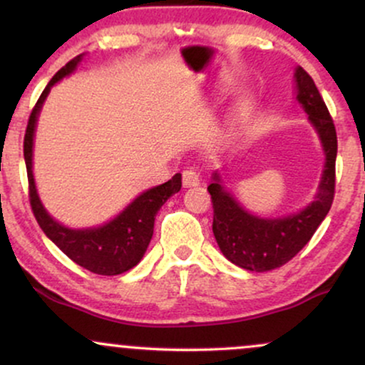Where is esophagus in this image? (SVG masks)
I'll return each instance as SVG.
<instances>
[{
    "label": "esophagus",
    "instance_id": "obj_1",
    "mask_svg": "<svg viewBox=\"0 0 365 365\" xmlns=\"http://www.w3.org/2000/svg\"><path fill=\"white\" fill-rule=\"evenodd\" d=\"M183 185L185 187H197L200 183V173L195 168H187L183 171Z\"/></svg>",
    "mask_w": 365,
    "mask_h": 365
}]
</instances>
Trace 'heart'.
Returning a JSON list of instances; mask_svg holds the SVG:
<instances>
[{"label": "heart", "mask_w": 365, "mask_h": 365, "mask_svg": "<svg viewBox=\"0 0 365 365\" xmlns=\"http://www.w3.org/2000/svg\"><path fill=\"white\" fill-rule=\"evenodd\" d=\"M245 116V108H240V110H238V118H244Z\"/></svg>", "instance_id": "heart-1"}]
</instances>
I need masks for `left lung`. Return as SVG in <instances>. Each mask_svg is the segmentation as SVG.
Masks as SVG:
<instances>
[{
  "instance_id": "1",
  "label": "left lung",
  "mask_w": 365,
  "mask_h": 365,
  "mask_svg": "<svg viewBox=\"0 0 365 365\" xmlns=\"http://www.w3.org/2000/svg\"><path fill=\"white\" fill-rule=\"evenodd\" d=\"M297 99L319 135L326 154V165L314 200L302 211L283 217H259L247 212L221 185L220 175H212L211 194L212 233L228 261L247 271L264 273L292 261L316 233L329 212L334 197V165H336V130L328 108L322 101L312 77L302 66L295 70Z\"/></svg>"
}]
</instances>
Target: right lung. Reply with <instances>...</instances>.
<instances>
[{
	"mask_svg": "<svg viewBox=\"0 0 365 365\" xmlns=\"http://www.w3.org/2000/svg\"><path fill=\"white\" fill-rule=\"evenodd\" d=\"M81 60L82 54H78L77 58L66 63L61 70H58L56 75L46 86L41 98L37 99L34 110L29 116L27 130H25L24 137V158L29 178V200H31V207L37 223L43 228L46 237L63 254L68 255L75 264L86 267L91 273L115 276L132 269L140 261L142 255L145 254L150 238H153L154 217H156L163 204L182 188V175L177 173L163 185L142 192L118 216L113 217L106 225L98 226V228H66V226L54 221L46 212L39 200V195H37L34 175H32V145H34L37 115H39L41 106H43L49 89L58 81H61L63 77L72 73Z\"/></svg>",
	"mask_w": 365,
	"mask_h": 365,
	"instance_id": "add662e5",
	"label": "right lung"
}]
</instances>
